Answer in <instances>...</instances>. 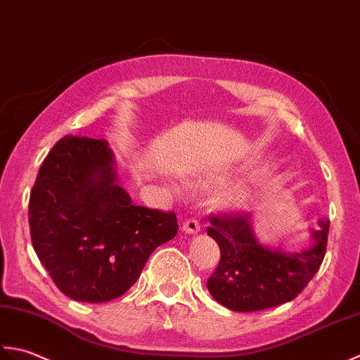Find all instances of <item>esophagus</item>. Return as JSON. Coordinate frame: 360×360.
Here are the masks:
<instances>
[{
    "label": "esophagus",
    "instance_id": "obj_1",
    "mask_svg": "<svg viewBox=\"0 0 360 360\" xmlns=\"http://www.w3.org/2000/svg\"><path fill=\"white\" fill-rule=\"evenodd\" d=\"M183 231H186V233H189V234L199 233V231H200V224H199V221H197V219H194V217L186 219V221L183 222Z\"/></svg>",
    "mask_w": 360,
    "mask_h": 360
}]
</instances>
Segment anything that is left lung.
Here are the masks:
<instances>
[{"instance_id":"left-lung-1","label":"left lung","mask_w":360,"mask_h":360,"mask_svg":"<svg viewBox=\"0 0 360 360\" xmlns=\"http://www.w3.org/2000/svg\"><path fill=\"white\" fill-rule=\"evenodd\" d=\"M207 233L221 248L214 274L207 281L216 302L238 312L269 309L302 292L325 258L329 221L312 231V244L295 252L274 250L256 240L250 214L210 216Z\"/></svg>"}]
</instances>
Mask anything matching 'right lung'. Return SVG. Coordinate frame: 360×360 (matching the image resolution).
<instances>
[{
    "mask_svg": "<svg viewBox=\"0 0 360 360\" xmlns=\"http://www.w3.org/2000/svg\"><path fill=\"white\" fill-rule=\"evenodd\" d=\"M32 247L71 300L104 303L126 293L150 253L179 231L174 211L136 207L116 185L105 139L65 136L43 160L29 197Z\"/></svg>",
    "mask_w": 360,
    "mask_h": 360,
    "instance_id": "add662e5",
    "label": "right lung"
}]
</instances>
